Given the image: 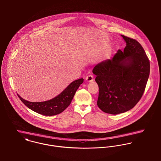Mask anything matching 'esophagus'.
<instances>
[{
    "mask_svg": "<svg viewBox=\"0 0 161 161\" xmlns=\"http://www.w3.org/2000/svg\"><path fill=\"white\" fill-rule=\"evenodd\" d=\"M86 81L87 82H92L94 81V78H93V76L92 75H88L87 76L86 78Z\"/></svg>",
    "mask_w": 161,
    "mask_h": 161,
    "instance_id": "1",
    "label": "esophagus"
}]
</instances>
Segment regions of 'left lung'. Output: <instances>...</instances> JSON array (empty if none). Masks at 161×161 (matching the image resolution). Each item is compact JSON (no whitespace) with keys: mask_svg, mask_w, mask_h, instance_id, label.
Here are the masks:
<instances>
[{"mask_svg":"<svg viewBox=\"0 0 161 161\" xmlns=\"http://www.w3.org/2000/svg\"><path fill=\"white\" fill-rule=\"evenodd\" d=\"M126 43L111 59L97 64L92 73L99 88L97 105L107 113L129 111L141 99L148 80L150 64L145 50L134 39L121 35Z\"/></svg>","mask_w":161,"mask_h":161,"instance_id":"8db88e82","label":"left lung"}]
</instances>
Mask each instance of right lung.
Segmentation results:
<instances>
[{"label":"right lung","instance_id":"right-lung-1","mask_svg":"<svg viewBox=\"0 0 161 161\" xmlns=\"http://www.w3.org/2000/svg\"><path fill=\"white\" fill-rule=\"evenodd\" d=\"M83 82V78L75 80L56 97L44 102H29L23 99L18 94V96L25 105L32 111L45 116L56 115L62 113L69 107L76 90Z\"/></svg>","mask_w":161,"mask_h":161}]
</instances>
